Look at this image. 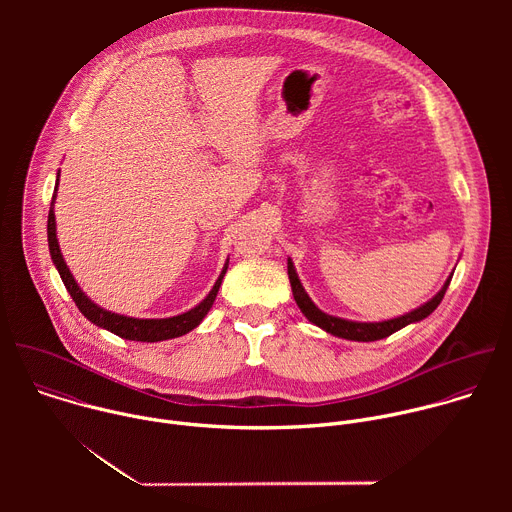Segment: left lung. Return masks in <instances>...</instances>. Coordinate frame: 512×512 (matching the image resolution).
<instances>
[{"mask_svg":"<svg viewBox=\"0 0 512 512\" xmlns=\"http://www.w3.org/2000/svg\"><path fill=\"white\" fill-rule=\"evenodd\" d=\"M287 275H289V283H291V291H294V300L298 304V308L302 310V314L312 322L316 324L318 328L326 330L328 334H334L338 338H346V340H356V342H373V340H381V338H387L391 336L393 332L405 328L407 324H413V322H419L423 318H427L437 306H440V302L444 300V294L446 289L452 281V275L446 279L444 287L437 291V294L425 302L423 306H419L417 310L409 312V314H403L399 318H393V320H383V322H352V320H344V318H336V316H330L326 312H322L312 300L310 296L306 294V289L302 285V281L298 279V273H296V267L294 263H291V259H287Z\"/></svg>","mask_w":512,"mask_h":512,"instance_id":"1","label":"left lung"}]
</instances>
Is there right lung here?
I'll use <instances>...</instances> for the list:
<instances>
[{
	"label": "right lung",
	"instance_id": "right-lung-1",
	"mask_svg": "<svg viewBox=\"0 0 512 512\" xmlns=\"http://www.w3.org/2000/svg\"><path fill=\"white\" fill-rule=\"evenodd\" d=\"M60 176V170H58ZM58 176H56V188H58ZM54 198L56 192L52 194V202H50V212H48V249H50V257L52 263L56 265L60 279L64 283V287L68 289L70 298L75 300L77 308L83 312V316L87 320H91L93 324H97L99 328H105L113 334H117L119 338L125 340H137V342H160V340H170V338H178L182 334H188L190 330H194L204 316L208 314V310L212 308L216 294H218V287L223 283V277L227 273V263L218 275L216 283L212 285L210 294L192 310L180 314V316H172V318H160V320H143V318H129V316H121L115 312H107L103 308H99L97 304H93L85 294L83 289L79 287V283L72 277L70 269L66 267L60 247H58V239H56V218H54Z\"/></svg>",
	"mask_w": 512,
	"mask_h": 512
}]
</instances>
